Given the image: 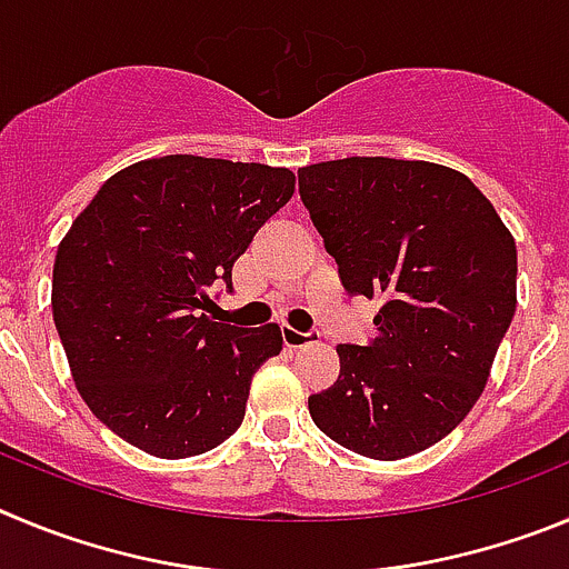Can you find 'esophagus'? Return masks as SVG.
Masks as SVG:
<instances>
[{
  "mask_svg": "<svg viewBox=\"0 0 569 569\" xmlns=\"http://www.w3.org/2000/svg\"><path fill=\"white\" fill-rule=\"evenodd\" d=\"M315 340H317L315 331H297V329H291V326H283L286 348H303V346H311Z\"/></svg>",
  "mask_w": 569,
  "mask_h": 569,
  "instance_id": "1",
  "label": "esophagus"
}]
</instances>
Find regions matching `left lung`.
Segmentation results:
<instances>
[{
  "mask_svg": "<svg viewBox=\"0 0 569 569\" xmlns=\"http://www.w3.org/2000/svg\"><path fill=\"white\" fill-rule=\"evenodd\" d=\"M297 178L342 286L382 303L368 346H337L340 377L311 393V419L368 459L431 448L482 397L513 320V234L442 163L355 156Z\"/></svg>",
  "mask_w": 569,
  "mask_h": 569,
  "instance_id": "8db88e82",
  "label": "left lung"
}]
</instances>
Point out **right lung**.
<instances>
[{
    "label": "right lung",
    "mask_w": 569,
    "mask_h": 569,
    "mask_svg": "<svg viewBox=\"0 0 569 569\" xmlns=\"http://www.w3.org/2000/svg\"><path fill=\"white\" fill-rule=\"evenodd\" d=\"M295 196V172L163 156L124 167L61 238L53 322L96 419L161 459L198 457L243 422L252 377L278 357V322L203 315L232 289L254 232Z\"/></svg>",
    "instance_id": "right-lung-1"
}]
</instances>
